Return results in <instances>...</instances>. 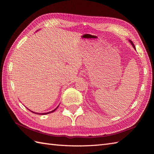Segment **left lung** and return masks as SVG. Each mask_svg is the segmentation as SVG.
<instances>
[{
  "mask_svg": "<svg viewBox=\"0 0 154 154\" xmlns=\"http://www.w3.org/2000/svg\"><path fill=\"white\" fill-rule=\"evenodd\" d=\"M130 43H131V44H132V46H133V47H134V48L135 49H136V48H135V45H134V44H133V42H132L131 40H130Z\"/></svg>",
  "mask_w": 154,
  "mask_h": 154,
  "instance_id": "left-lung-1",
  "label": "left lung"
}]
</instances>
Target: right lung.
<instances>
[{
    "label": "right lung",
    "instance_id": "add662e5",
    "mask_svg": "<svg viewBox=\"0 0 154 154\" xmlns=\"http://www.w3.org/2000/svg\"><path fill=\"white\" fill-rule=\"evenodd\" d=\"M58 107H57V108H56L54 110H53V111H51V112H46V113H36V112H32V111H31L30 110V111L31 112H33V113H35V114H40V115H45V114H49V113H51V112H53L54 111H55L56 110H57V108H58Z\"/></svg>",
    "mask_w": 154,
    "mask_h": 154
}]
</instances>
